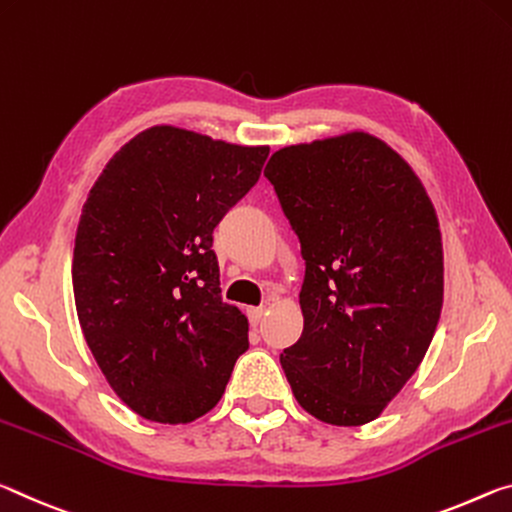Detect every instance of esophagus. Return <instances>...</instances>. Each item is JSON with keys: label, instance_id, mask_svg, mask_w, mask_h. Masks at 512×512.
I'll use <instances>...</instances> for the list:
<instances>
[{"label": "esophagus", "instance_id": "1", "mask_svg": "<svg viewBox=\"0 0 512 512\" xmlns=\"http://www.w3.org/2000/svg\"><path fill=\"white\" fill-rule=\"evenodd\" d=\"M265 313H267V308L265 306H254V308H247V315H249V322L254 324V326H258L263 322V317H265Z\"/></svg>", "mask_w": 512, "mask_h": 512}]
</instances>
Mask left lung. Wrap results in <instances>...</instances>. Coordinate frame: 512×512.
I'll return each instance as SVG.
<instances>
[{"mask_svg": "<svg viewBox=\"0 0 512 512\" xmlns=\"http://www.w3.org/2000/svg\"><path fill=\"white\" fill-rule=\"evenodd\" d=\"M274 186L306 263L304 333L281 367L299 406L335 426L381 415L429 349L442 242L422 181L370 133L272 154Z\"/></svg>", "mask_w": 512, "mask_h": 512, "instance_id": "left-lung-1", "label": "left lung"}]
</instances>
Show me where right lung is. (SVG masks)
<instances>
[{"mask_svg":"<svg viewBox=\"0 0 512 512\" xmlns=\"http://www.w3.org/2000/svg\"><path fill=\"white\" fill-rule=\"evenodd\" d=\"M270 149L152 127L92 186L74 242L79 324L99 370L140 417L186 424L224 395L249 324L224 304L213 229Z\"/></svg>","mask_w":512,"mask_h":512,"instance_id":"right-lung-1","label":"right lung"}]
</instances>
